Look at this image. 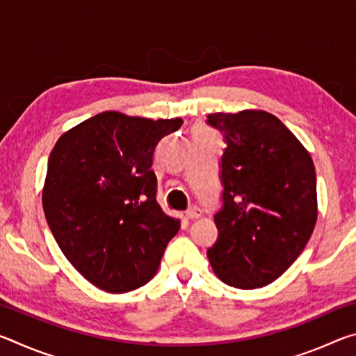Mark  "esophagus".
<instances>
[{"label": "esophagus", "mask_w": 356, "mask_h": 356, "mask_svg": "<svg viewBox=\"0 0 356 356\" xmlns=\"http://www.w3.org/2000/svg\"><path fill=\"white\" fill-rule=\"evenodd\" d=\"M200 216H202V210L197 207V206H193V207H190L188 210H186V218L197 220V218H200Z\"/></svg>", "instance_id": "1"}]
</instances>
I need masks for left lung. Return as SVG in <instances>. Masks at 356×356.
I'll list each match as a JSON object with an SVG mask.
<instances>
[{"label": "left lung", "instance_id": "8db88e82", "mask_svg": "<svg viewBox=\"0 0 356 356\" xmlns=\"http://www.w3.org/2000/svg\"><path fill=\"white\" fill-rule=\"evenodd\" d=\"M225 135L218 238L207 257L227 286L257 289L278 280L311 238L317 221L316 170L308 150L262 110L209 114Z\"/></svg>", "mask_w": 356, "mask_h": 356}]
</instances>
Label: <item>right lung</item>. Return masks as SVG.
I'll use <instances>...</instances> for the list:
<instances>
[{"label": "right lung", "instance_id": "1", "mask_svg": "<svg viewBox=\"0 0 356 356\" xmlns=\"http://www.w3.org/2000/svg\"><path fill=\"white\" fill-rule=\"evenodd\" d=\"M184 120L104 111L56 141L42 206L59 248L83 278L110 293L154 278L180 220L155 200L150 170L161 138Z\"/></svg>", "mask_w": 356, "mask_h": 356}]
</instances>
